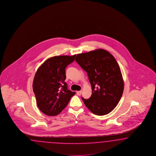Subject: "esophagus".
<instances>
[{
    "label": "esophagus",
    "mask_w": 156,
    "mask_h": 156,
    "mask_svg": "<svg viewBox=\"0 0 156 156\" xmlns=\"http://www.w3.org/2000/svg\"><path fill=\"white\" fill-rule=\"evenodd\" d=\"M81 93L82 92L80 90V91H77V92H76V94L78 95V96H80L81 94Z\"/></svg>",
    "instance_id": "34e87169"
}]
</instances>
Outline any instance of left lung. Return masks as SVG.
Listing matches in <instances>:
<instances>
[{
  "instance_id": "1",
  "label": "left lung",
  "mask_w": 156,
  "mask_h": 156,
  "mask_svg": "<svg viewBox=\"0 0 156 156\" xmlns=\"http://www.w3.org/2000/svg\"><path fill=\"white\" fill-rule=\"evenodd\" d=\"M75 60L87 72L92 93L85 106L97 115L108 114L119 103L124 89L120 67L108 51L97 49L77 54Z\"/></svg>"
}]
</instances>
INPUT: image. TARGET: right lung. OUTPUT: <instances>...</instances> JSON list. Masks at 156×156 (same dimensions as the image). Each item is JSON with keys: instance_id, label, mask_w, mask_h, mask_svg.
I'll list each match as a JSON object with an SVG mask.
<instances>
[{"instance_id": "obj_1", "label": "right lung", "mask_w": 156, "mask_h": 156, "mask_svg": "<svg viewBox=\"0 0 156 156\" xmlns=\"http://www.w3.org/2000/svg\"><path fill=\"white\" fill-rule=\"evenodd\" d=\"M75 58L73 56L61 55L50 58L38 68L33 89L38 108L48 116L59 114L67 106L76 93L68 90L65 69Z\"/></svg>"}]
</instances>
